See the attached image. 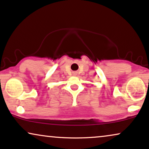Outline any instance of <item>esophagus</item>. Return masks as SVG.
<instances>
[{
    "mask_svg": "<svg viewBox=\"0 0 149 149\" xmlns=\"http://www.w3.org/2000/svg\"><path fill=\"white\" fill-rule=\"evenodd\" d=\"M73 75H74V76H76V73H73Z\"/></svg>",
    "mask_w": 149,
    "mask_h": 149,
    "instance_id": "obj_1",
    "label": "esophagus"
}]
</instances>
